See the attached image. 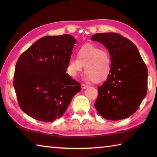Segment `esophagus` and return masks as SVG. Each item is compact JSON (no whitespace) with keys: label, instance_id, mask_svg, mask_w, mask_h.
Listing matches in <instances>:
<instances>
[{"label":"esophagus","instance_id":"34e87169","mask_svg":"<svg viewBox=\"0 0 157 157\" xmlns=\"http://www.w3.org/2000/svg\"><path fill=\"white\" fill-rule=\"evenodd\" d=\"M81 86H82V89H86V88H87L89 87V86L86 85V84H82L81 85Z\"/></svg>","mask_w":157,"mask_h":157}]
</instances>
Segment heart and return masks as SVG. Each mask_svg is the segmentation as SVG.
Segmentation results:
<instances>
[{
	"instance_id": "1",
	"label": "heart",
	"mask_w": 157,
	"mask_h": 157,
	"mask_svg": "<svg viewBox=\"0 0 157 157\" xmlns=\"http://www.w3.org/2000/svg\"><path fill=\"white\" fill-rule=\"evenodd\" d=\"M76 57L70 59L67 65L68 73L72 77L81 72L83 66L86 79L95 83L105 80L111 73V56L107 49L87 44L77 50Z\"/></svg>"
}]
</instances>
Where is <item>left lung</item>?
<instances>
[{
	"label": "left lung",
	"mask_w": 157,
	"mask_h": 157,
	"mask_svg": "<svg viewBox=\"0 0 157 157\" xmlns=\"http://www.w3.org/2000/svg\"><path fill=\"white\" fill-rule=\"evenodd\" d=\"M91 40L105 46L112 61L111 73L98 87L95 108L106 119L128 117L137 111L147 92L145 63L134 43L117 33H99Z\"/></svg>",
	"instance_id": "obj_1"
}]
</instances>
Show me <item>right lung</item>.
Listing matches in <instances>:
<instances>
[{
    "instance_id": "right-lung-1",
    "label": "right lung",
    "mask_w": 157,
    "mask_h": 157,
    "mask_svg": "<svg viewBox=\"0 0 157 157\" xmlns=\"http://www.w3.org/2000/svg\"><path fill=\"white\" fill-rule=\"evenodd\" d=\"M75 44L71 35L44 36L19 57L13 86L20 108L29 117L52 122L82 90L79 83L66 73Z\"/></svg>"
}]
</instances>
